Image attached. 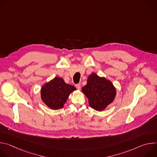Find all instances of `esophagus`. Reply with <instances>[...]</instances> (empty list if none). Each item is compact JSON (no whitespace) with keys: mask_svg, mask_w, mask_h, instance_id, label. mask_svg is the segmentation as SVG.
I'll use <instances>...</instances> for the list:
<instances>
[{"mask_svg":"<svg viewBox=\"0 0 157 157\" xmlns=\"http://www.w3.org/2000/svg\"><path fill=\"white\" fill-rule=\"evenodd\" d=\"M76 87L78 89H81V84H76Z\"/></svg>","mask_w":157,"mask_h":157,"instance_id":"1","label":"esophagus"}]
</instances>
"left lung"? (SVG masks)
<instances>
[{"instance_id": "8db88e82", "label": "left lung", "mask_w": 157, "mask_h": 157, "mask_svg": "<svg viewBox=\"0 0 157 157\" xmlns=\"http://www.w3.org/2000/svg\"><path fill=\"white\" fill-rule=\"evenodd\" d=\"M82 91L87 98L89 105L98 111L103 110L113 102L116 95V89L112 82L94 73L88 76Z\"/></svg>"}]
</instances>
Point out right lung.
Wrapping results in <instances>:
<instances>
[{
	"label": "right lung",
	"instance_id": "add662e5",
	"mask_svg": "<svg viewBox=\"0 0 157 157\" xmlns=\"http://www.w3.org/2000/svg\"><path fill=\"white\" fill-rule=\"evenodd\" d=\"M75 90V87L66 83L61 78L55 77L41 87V98L48 107L57 110L63 107L70 94Z\"/></svg>",
	"mask_w": 157,
	"mask_h": 157
}]
</instances>
